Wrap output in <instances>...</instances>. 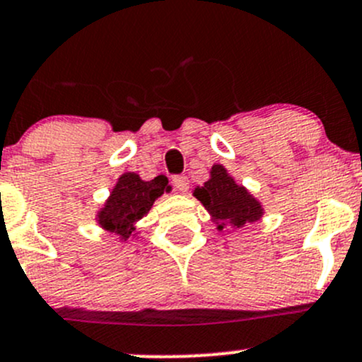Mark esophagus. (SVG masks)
I'll return each mask as SVG.
<instances>
[{"mask_svg":"<svg viewBox=\"0 0 362 362\" xmlns=\"http://www.w3.org/2000/svg\"><path fill=\"white\" fill-rule=\"evenodd\" d=\"M173 185H174V188L180 189L181 193H186L189 188V180L186 176H176V177H173Z\"/></svg>","mask_w":362,"mask_h":362,"instance_id":"esophagus-1","label":"esophagus"}]
</instances>
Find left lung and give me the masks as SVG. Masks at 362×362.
I'll list each match as a JSON object with an SVG mask.
<instances>
[{"instance_id":"8db88e82","label":"left lung","mask_w":362,"mask_h":362,"mask_svg":"<svg viewBox=\"0 0 362 362\" xmlns=\"http://www.w3.org/2000/svg\"><path fill=\"white\" fill-rule=\"evenodd\" d=\"M209 180L195 186L193 197L211 214V221L217 231L226 228L242 229L245 224H254L264 217L262 204L228 173L223 164H214Z\"/></svg>"}]
</instances>
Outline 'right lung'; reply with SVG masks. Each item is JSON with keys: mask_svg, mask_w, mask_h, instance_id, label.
<instances>
[{"mask_svg": "<svg viewBox=\"0 0 362 362\" xmlns=\"http://www.w3.org/2000/svg\"><path fill=\"white\" fill-rule=\"evenodd\" d=\"M173 186L167 185L164 176L145 181L138 173L120 174L110 195L95 214V223L103 231L115 235L120 243L139 235L138 223L150 212L153 202Z\"/></svg>", "mask_w": 362, "mask_h": 362, "instance_id": "right-lung-1", "label": "right lung"}]
</instances>
